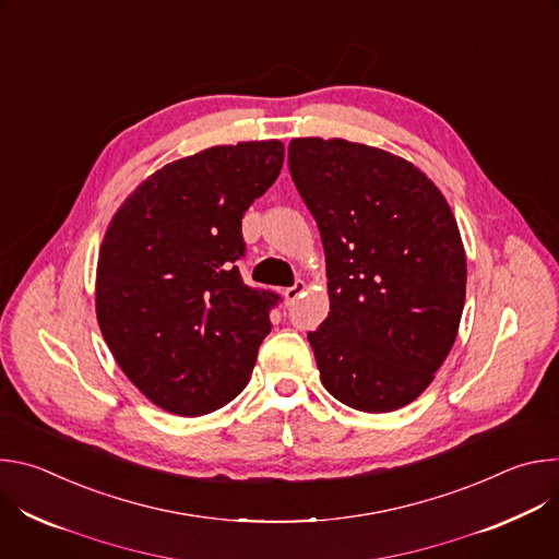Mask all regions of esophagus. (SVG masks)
Wrapping results in <instances>:
<instances>
[{
	"instance_id": "obj_1",
	"label": "esophagus",
	"mask_w": 559,
	"mask_h": 559,
	"mask_svg": "<svg viewBox=\"0 0 559 559\" xmlns=\"http://www.w3.org/2000/svg\"><path fill=\"white\" fill-rule=\"evenodd\" d=\"M305 287H307V285H305L302 281H296L292 287H285V289H283V298H285L287 302H294L298 296H302Z\"/></svg>"
}]
</instances>
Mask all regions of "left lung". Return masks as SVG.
Wrapping results in <instances>:
<instances>
[{"mask_svg":"<svg viewBox=\"0 0 559 559\" xmlns=\"http://www.w3.org/2000/svg\"><path fill=\"white\" fill-rule=\"evenodd\" d=\"M289 173L321 229L330 316L309 345L343 405L386 414L431 384L464 307L466 254L442 192L386 150L305 136Z\"/></svg>","mask_w":559,"mask_h":559,"instance_id":"obj_1","label":"left lung"}]
</instances>
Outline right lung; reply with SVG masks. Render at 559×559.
<instances>
[{"label":"right lung","instance_id":"add662e5","mask_svg":"<svg viewBox=\"0 0 559 559\" xmlns=\"http://www.w3.org/2000/svg\"><path fill=\"white\" fill-rule=\"evenodd\" d=\"M285 145H214L150 175L112 216L97 263V321L150 403L203 416L241 393L270 334L274 292L252 289L241 218L278 179Z\"/></svg>","mask_w":559,"mask_h":559}]
</instances>
